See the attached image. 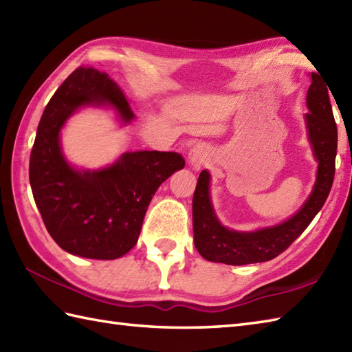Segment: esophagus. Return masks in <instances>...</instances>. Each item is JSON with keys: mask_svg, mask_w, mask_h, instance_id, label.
Returning <instances> with one entry per match:
<instances>
[{"mask_svg": "<svg viewBox=\"0 0 352 352\" xmlns=\"http://www.w3.org/2000/svg\"><path fill=\"white\" fill-rule=\"evenodd\" d=\"M208 159V148L203 144H198L189 151V163L193 170H199L204 166Z\"/></svg>", "mask_w": 352, "mask_h": 352, "instance_id": "34e87169", "label": "esophagus"}]
</instances>
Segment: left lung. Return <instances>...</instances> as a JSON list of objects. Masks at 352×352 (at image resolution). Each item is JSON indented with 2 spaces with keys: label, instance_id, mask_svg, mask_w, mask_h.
I'll return each mask as SVG.
<instances>
[{
  "label": "left lung",
  "instance_id": "8db88e82",
  "mask_svg": "<svg viewBox=\"0 0 352 352\" xmlns=\"http://www.w3.org/2000/svg\"><path fill=\"white\" fill-rule=\"evenodd\" d=\"M304 122L313 157L318 162L316 182L300 210L276 226L254 231H236L222 226L210 197V172L198 177L192 201L193 241L198 252L208 261L233 266L261 263L286 251L325 204L334 180L338 154V126L334 122L328 89L318 74H311Z\"/></svg>",
  "mask_w": 352,
  "mask_h": 352
}]
</instances>
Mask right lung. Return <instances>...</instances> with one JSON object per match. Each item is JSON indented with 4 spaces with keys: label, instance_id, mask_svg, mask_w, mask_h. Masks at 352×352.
<instances>
[{
    "label": "right lung",
    "instance_id": "obj_1",
    "mask_svg": "<svg viewBox=\"0 0 352 352\" xmlns=\"http://www.w3.org/2000/svg\"><path fill=\"white\" fill-rule=\"evenodd\" d=\"M85 107L115 110L122 125L134 119L129 100L107 74L78 68L47 104L30 155V184L50 236L72 256L115 260L138 242L148 206L160 184L184 168L178 153L134 151L100 169L66 160L60 133Z\"/></svg>",
    "mask_w": 352,
    "mask_h": 352
}]
</instances>
